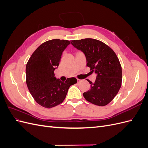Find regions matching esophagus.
<instances>
[{
	"label": "esophagus",
	"mask_w": 148,
	"mask_h": 148,
	"mask_svg": "<svg viewBox=\"0 0 148 148\" xmlns=\"http://www.w3.org/2000/svg\"><path fill=\"white\" fill-rule=\"evenodd\" d=\"M77 81H78V83H80L82 82V79H77Z\"/></svg>",
	"instance_id": "1"
}]
</instances>
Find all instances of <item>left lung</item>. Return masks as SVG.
I'll use <instances>...</instances> for the list:
<instances>
[{"instance_id": "left-lung-1", "label": "left lung", "mask_w": 148, "mask_h": 148, "mask_svg": "<svg viewBox=\"0 0 148 148\" xmlns=\"http://www.w3.org/2000/svg\"><path fill=\"white\" fill-rule=\"evenodd\" d=\"M71 43L83 52L86 65L97 74L95 83L87 79L91 88L83 94L85 99L96 106L107 105L117 95L122 85V66L117 55L109 46L97 39L72 40Z\"/></svg>"}]
</instances>
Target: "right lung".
<instances>
[{"label": "right lung", "mask_w": 148, "mask_h": 148, "mask_svg": "<svg viewBox=\"0 0 148 148\" xmlns=\"http://www.w3.org/2000/svg\"><path fill=\"white\" fill-rule=\"evenodd\" d=\"M70 42L54 39L41 44L32 53L26 66V82L29 91L38 104L50 109L64 101L70 86L77 83L75 78L65 82L55 77L62 52Z\"/></svg>", "instance_id": "right-lung-1"}]
</instances>
